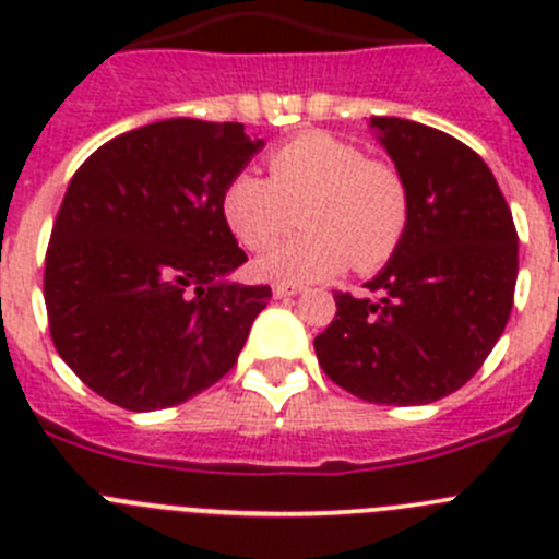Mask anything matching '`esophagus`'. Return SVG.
<instances>
[{"label":"esophagus","instance_id":"34e87169","mask_svg":"<svg viewBox=\"0 0 559 559\" xmlns=\"http://www.w3.org/2000/svg\"><path fill=\"white\" fill-rule=\"evenodd\" d=\"M274 296L276 299H288V296H296L302 290V285H294V283H274Z\"/></svg>","mask_w":559,"mask_h":559}]
</instances>
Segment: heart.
Masks as SVG:
<instances>
[{
  "mask_svg": "<svg viewBox=\"0 0 559 559\" xmlns=\"http://www.w3.org/2000/svg\"><path fill=\"white\" fill-rule=\"evenodd\" d=\"M269 179L235 173L221 190V215L249 251L274 246L296 212L308 229L276 246L257 274L280 283L319 280L353 265L380 269L394 257L412 221V192L403 173L333 133L308 131L283 142L265 159Z\"/></svg>",
  "mask_w": 559,
  "mask_h": 559,
  "instance_id": "b5f03b06",
  "label": "heart"
}]
</instances>
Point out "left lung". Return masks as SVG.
Wrapping results in <instances>:
<instances>
[{"label":"left lung","instance_id":"obj_1","mask_svg":"<svg viewBox=\"0 0 559 559\" xmlns=\"http://www.w3.org/2000/svg\"><path fill=\"white\" fill-rule=\"evenodd\" d=\"M412 192L400 249L367 288L335 290V319L316 335L324 374L378 406H423L462 389L510 322L515 221L496 176L451 133L374 117Z\"/></svg>","mask_w":559,"mask_h":559}]
</instances>
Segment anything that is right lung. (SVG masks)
<instances>
[{
	"instance_id": "add662e5",
	"label": "right lung",
	"mask_w": 559,
	"mask_h": 559,
	"mask_svg": "<svg viewBox=\"0 0 559 559\" xmlns=\"http://www.w3.org/2000/svg\"><path fill=\"white\" fill-rule=\"evenodd\" d=\"M260 147L240 122L176 117L114 136L69 181L44 260L49 335L114 406H179L235 367L271 288L226 280L249 257L221 190Z\"/></svg>"
}]
</instances>
